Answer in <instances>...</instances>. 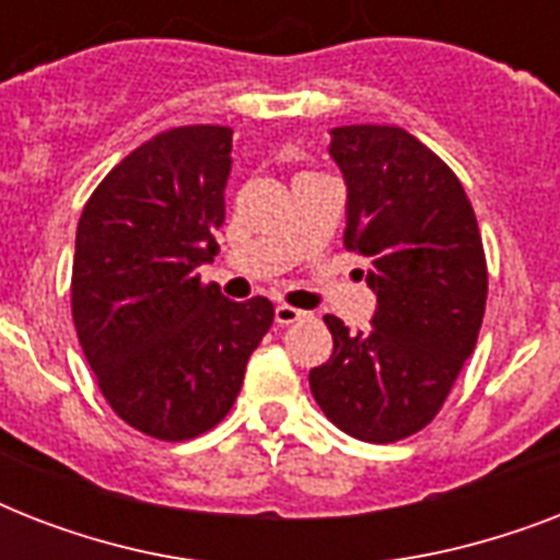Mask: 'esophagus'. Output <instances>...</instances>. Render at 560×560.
Masks as SVG:
<instances>
[{
    "instance_id": "esophagus-1",
    "label": "esophagus",
    "mask_w": 560,
    "mask_h": 560,
    "mask_svg": "<svg viewBox=\"0 0 560 560\" xmlns=\"http://www.w3.org/2000/svg\"><path fill=\"white\" fill-rule=\"evenodd\" d=\"M305 316H307L305 311L284 305V302H281V305H276V323L279 325H293V323H299V319H305Z\"/></svg>"
}]
</instances>
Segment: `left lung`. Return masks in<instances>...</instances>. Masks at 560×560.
Masks as SVG:
<instances>
[{
  "instance_id": "obj_1",
  "label": "left lung",
  "mask_w": 560,
  "mask_h": 560,
  "mask_svg": "<svg viewBox=\"0 0 560 560\" xmlns=\"http://www.w3.org/2000/svg\"><path fill=\"white\" fill-rule=\"evenodd\" d=\"M328 153L346 179V246L369 261L377 307L358 334L325 316L334 351L307 381L342 433L389 444L433 421L477 346L486 253L468 194L416 136L334 127Z\"/></svg>"
}]
</instances>
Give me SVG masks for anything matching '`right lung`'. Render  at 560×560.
I'll use <instances>...</instances> for the list:
<instances>
[{"instance_id": "1", "label": "right lung", "mask_w": 560, "mask_h": 560, "mask_svg": "<svg viewBox=\"0 0 560 560\" xmlns=\"http://www.w3.org/2000/svg\"><path fill=\"white\" fill-rule=\"evenodd\" d=\"M232 130L174 127L109 171L83 206L72 261L81 349L118 418L162 442L223 421L272 302H232L197 267L218 255Z\"/></svg>"}]
</instances>
